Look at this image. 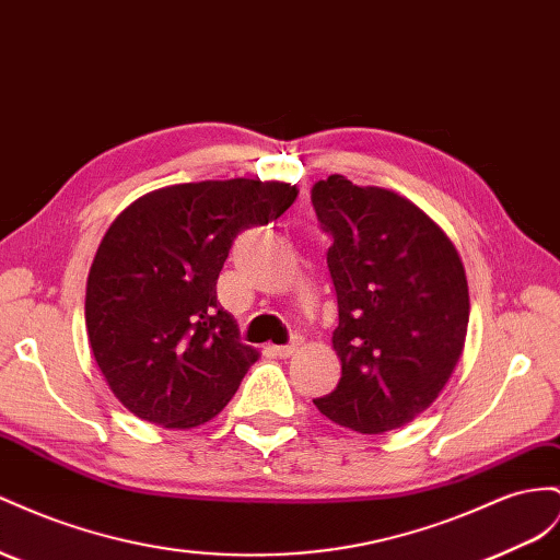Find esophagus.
<instances>
[{"instance_id": "obj_1", "label": "esophagus", "mask_w": 560, "mask_h": 560, "mask_svg": "<svg viewBox=\"0 0 560 560\" xmlns=\"http://www.w3.org/2000/svg\"><path fill=\"white\" fill-rule=\"evenodd\" d=\"M270 351H273V355H278V358H290L299 351V343L294 341V343H287V346H270Z\"/></svg>"}]
</instances>
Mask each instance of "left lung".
I'll use <instances>...</instances> for the list:
<instances>
[{
    "mask_svg": "<svg viewBox=\"0 0 560 560\" xmlns=\"http://www.w3.org/2000/svg\"><path fill=\"white\" fill-rule=\"evenodd\" d=\"M311 200L335 240L327 249L339 306L331 349L341 360L337 388L313 402L346 429H398L431 407L462 358V256L427 211L393 190L331 174Z\"/></svg>",
    "mask_w": 560,
    "mask_h": 560,
    "instance_id": "obj_1",
    "label": "left lung"
}]
</instances>
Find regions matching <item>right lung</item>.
<instances>
[{"instance_id":"right-lung-1","label":"right lung","mask_w":560,"mask_h":560,"mask_svg":"<svg viewBox=\"0 0 560 560\" xmlns=\"http://www.w3.org/2000/svg\"><path fill=\"white\" fill-rule=\"evenodd\" d=\"M282 180L178 184L131 202L86 278V335L101 374L131 415L164 429L214 419L259 360L217 301L233 240L292 207Z\"/></svg>"}]
</instances>
